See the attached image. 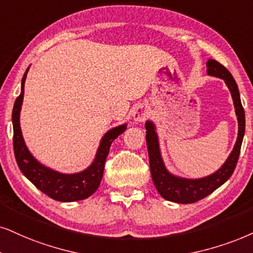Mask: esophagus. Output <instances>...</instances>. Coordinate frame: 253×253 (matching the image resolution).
Returning a JSON list of instances; mask_svg holds the SVG:
<instances>
[{
    "instance_id": "1",
    "label": "esophagus",
    "mask_w": 253,
    "mask_h": 253,
    "mask_svg": "<svg viewBox=\"0 0 253 253\" xmlns=\"http://www.w3.org/2000/svg\"><path fill=\"white\" fill-rule=\"evenodd\" d=\"M148 118V110L145 106H137L133 110V119L135 123H142Z\"/></svg>"
}]
</instances>
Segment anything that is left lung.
Listing matches in <instances>:
<instances>
[{
  "label": "left lung",
  "mask_w": 253,
  "mask_h": 253,
  "mask_svg": "<svg viewBox=\"0 0 253 253\" xmlns=\"http://www.w3.org/2000/svg\"><path fill=\"white\" fill-rule=\"evenodd\" d=\"M207 72L209 76L218 77L225 82L230 92H231L233 105H235L236 116L238 120V136L235 143L231 154L229 155L225 164L218 170L209 176L197 180H189V178H182L171 175L165 167L162 161L161 153L159 148L158 134L155 132V126L152 121H147L146 127V141L148 148L149 166L152 180L154 182L155 188L159 194L165 200L175 203H195L197 201L207 197L208 195L213 193L217 188H219L223 183L229 180L235 170L237 165L239 153L243 142V136L245 133V113L242 106L241 95H239L238 86L231 73L226 70L222 64L213 59H209L207 62Z\"/></svg>",
  "instance_id": "left-lung-1"
}]
</instances>
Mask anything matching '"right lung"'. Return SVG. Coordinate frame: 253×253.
I'll return each instance as SVG.
<instances>
[{
	"mask_svg": "<svg viewBox=\"0 0 253 253\" xmlns=\"http://www.w3.org/2000/svg\"><path fill=\"white\" fill-rule=\"evenodd\" d=\"M28 70L29 69H27L23 79H22L21 94L16 99L14 108H12V127H14L12 143H14L16 162L24 176L42 193L53 200L59 201V202H73V201L85 200L98 189L101 178H103L105 161L110 153V147L113 140L125 132L126 124L112 128L105 134L97 150L94 161L85 170L77 172V174H62V172L55 171L41 165L30 154L25 146L20 126V112L22 103H23L24 83Z\"/></svg>",
	"mask_w": 253,
	"mask_h": 253,
	"instance_id": "add662e5",
	"label": "right lung"
}]
</instances>
